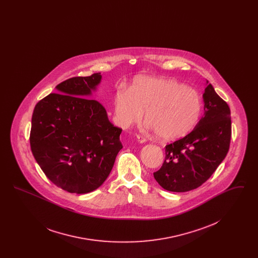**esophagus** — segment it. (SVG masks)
<instances>
[{"mask_svg":"<svg viewBox=\"0 0 258 258\" xmlns=\"http://www.w3.org/2000/svg\"><path fill=\"white\" fill-rule=\"evenodd\" d=\"M136 139H137V141H138L139 143H145V142H146V138H145L144 136H142V135H136Z\"/></svg>","mask_w":258,"mask_h":258,"instance_id":"esophagus-1","label":"esophagus"}]
</instances>
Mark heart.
I'll return each instance as SVG.
<instances>
[{
	"label": "heart",
	"instance_id": "b5f03b06",
	"mask_svg": "<svg viewBox=\"0 0 258 258\" xmlns=\"http://www.w3.org/2000/svg\"><path fill=\"white\" fill-rule=\"evenodd\" d=\"M118 123L127 128L144 114L148 127L163 141L188 135L200 120L202 99L197 91L174 79L141 76L128 91L119 90L114 99Z\"/></svg>",
	"mask_w": 258,
	"mask_h": 258
}]
</instances>
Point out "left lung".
Wrapping results in <instances>:
<instances>
[{"label":"left lung","instance_id":"obj_1","mask_svg":"<svg viewBox=\"0 0 258 258\" xmlns=\"http://www.w3.org/2000/svg\"><path fill=\"white\" fill-rule=\"evenodd\" d=\"M206 85L204 116L191 133L165 146V160L154 173L156 181L166 190L184 192L200 186L228 153L230 109L208 81Z\"/></svg>","mask_w":258,"mask_h":258}]
</instances>
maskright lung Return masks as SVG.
Instances as JSON below:
<instances>
[{"label":"right lung","mask_w":258,"mask_h":258,"mask_svg":"<svg viewBox=\"0 0 258 258\" xmlns=\"http://www.w3.org/2000/svg\"><path fill=\"white\" fill-rule=\"evenodd\" d=\"M101 74L73 77L38 101L32 117L30 144L38 165L53 184L72 194L97 189L109 176L122 128L108 120L93 92Z\"/></svg>","instance_id":"add662e5"}]
</instances>
